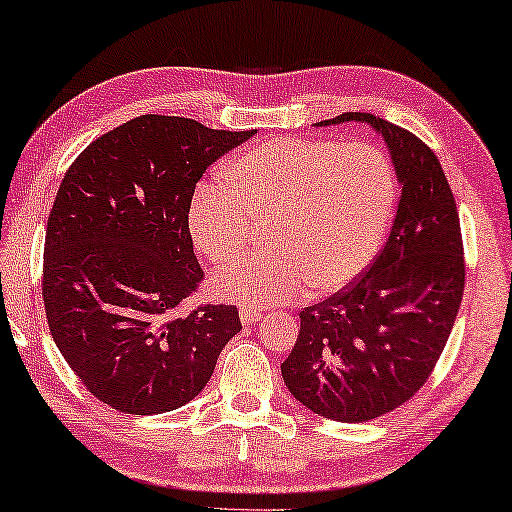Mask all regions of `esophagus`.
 I'll list each match as a JSON object with an SVG mask.
<instances>
[{
  "mask_svg": "<svg viewBox=\"0 0 512 512\" xmlns=\"http://www.w3.org/2000/svg\"><path fill=\"white\" fill-rule=\"evenodd\" d=\"M240 321H242V326L256 324V321H261V310H256V308H240Z\"/></svg>",
  "mask_w": 512,
  "mask_h": 512,
  "instance_id": "esophagus-1",
  "label": "esophagus"
}]
</instances>
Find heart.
Listing matches in <instances>:
<instances>
[{
  "mask_svg": "<svg viewBox=\"0 0 512 512\" xmlns=\"http://www.w3.org/2000/svg\"><path fill=\"white\" fill-rule=\"evenodd\" d=\"M227 186L202 184L188 206L195 247L211 265L247 251L267 224L265 254L215 276L213 292L247 308L292 303L310 290L351 285L378 254L396 211L398 179L371 143L283 137L261 141L224 168Z\"/></svg>",
  "mask_w": 512,
  "mask_h": 512,
  "instance_id": "b5f03b06",
  "label": "heart"
}]
</instances>
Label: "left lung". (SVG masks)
Wrapping results in <instances>:
<instances>
[{
  "label": "left lung",
  "instance_id": "left-lung-1",
  "mask_svg": "<svg viewBox=\"0 0 512 512\" xmlns=\"http://www.w3.org/2000/svg\"><path fill=\"white\" fill-rule=\"evenodd\" d=\"M369 123L402 184L387 242L360 279L301 312L283 380L294 398L339 423H364L416 396L459 315L465 261L459 211L434 150L366 112L317 125Z\"/></svg>",
  "mask_w": 512,
  "mask_h": 512
}]
</instances>
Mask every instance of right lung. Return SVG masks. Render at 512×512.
<instances>
[{"instance_id": "1", "label": "right lung", "mask_w": 512, "mask_h": 512, "mask_svg": "<svg viewBox=\"0 0 512 512\" xmlns=\"http://www.w3.org/2000/svg\"><path fill=\"white\" fill-rule=\"evenodd\" d=\"M251 134L143 114L89 143L62 179L44 238V310L71 371L116 411L186 405L240 333L236 306L177 312L204 279L188 231L195 184Z\"/></svg>"}]
</instances>
